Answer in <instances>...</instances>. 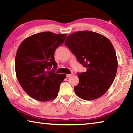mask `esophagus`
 Masks as SVG:
<instances>
[{
  "label": "esophagus",
  "mask_w": 133,
  "mask_h": 133,
  "mask_svg": "<svg viewBox=\"0 0 133 133\" xmlns=\"http://www.w3.org/2000/svg\"><path fill=\"white\" fill-rule=\"evenodd\" d=\"M71 75H69V74H68V75H66V77H67V78L70 77L71 76Z\"/></svg>",
  "instance_id": "obj_1"
}]
</instances>
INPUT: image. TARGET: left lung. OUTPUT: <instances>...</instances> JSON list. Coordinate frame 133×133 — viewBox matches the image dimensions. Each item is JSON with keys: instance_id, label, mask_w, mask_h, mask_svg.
<instances>
[{"instance_id": "8db88e82", "label": "left lung", "mask_w": 133, "mask_h": 133, "mask_svg": "<svg viewBox=\"0 0 133 133\" xmlns=\"http://www.w3.org/2000/svg\"><path fill=\"white\" fill-rule=\"evenodd\" d=\"M64 44L87 68L85 72L78 73L76 95L86 100L100 97L112 84L117 70V58L111 42L102 35L84 30L69 35Z\"/></svg>"}]
</instances>
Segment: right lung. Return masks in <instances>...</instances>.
<instances>
[{
	"instance_id": "1",
	"label": "right lung",
	"mask_w": 133,
	"mask_h": 133,
	"mask_svg": "<svg viewBox=\"0 0 133 133\" xmlns=\"http://www.w3.org/2000/svg\"><path fill=\"white\" fill-rule=\"evenodd\" d=\"M66 36L44 31L27 37L18 48L15 57L17 79L24 91L35 100L47 102L57 96L66 75L54 72L57 68L54 53ZM51 68L54 70L50 71Z\"/></svg>"
}]
</instances>
